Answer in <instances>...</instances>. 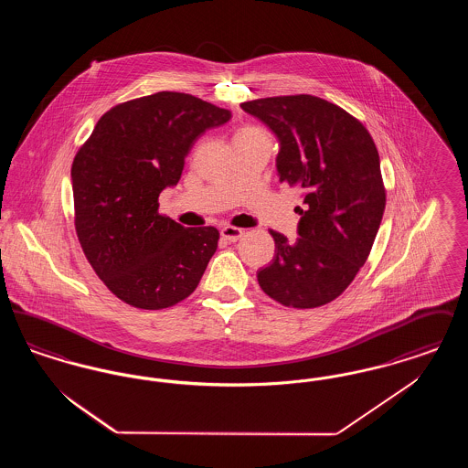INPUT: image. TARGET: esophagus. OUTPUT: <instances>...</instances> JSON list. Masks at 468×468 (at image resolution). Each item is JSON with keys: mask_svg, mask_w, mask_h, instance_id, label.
Wrapping results in <instances>:
<instances>
[{"mask_svg": "<svg viewBox=\"0 0 468 468\" xmlns=\"http://www.w3.org/2000/svg\"><path fill=\"white\" fill-rule=\"evenodd\" d=\"M242 235H244V231L240 228H235V226H224L221 229V237L228 242H237Z\"/></svg>", "mask_w": 468, "mask_h": 468, "instance_id": "34e87169", "label": "esophagus"}]
</instances>
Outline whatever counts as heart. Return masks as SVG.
<instances>
[{"label": "heart", "instance_id": "obj_1", "mask_svg": "<svg viewBox=\"0 0 468 468\" xmlns=\"http://www.w3.org/2000/svg\"><path fill=\"white\" fill-rule=\"evenodd\" d=\"M249 130H254V128H247V130H242V132H249Z\"/></svg>", "mask_w": 468, "mask_h": 468}]
</instances>
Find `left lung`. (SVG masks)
I'll return each instance as SVG.
<instances>
[{
    "instance_id": "left-lung-1",
    "label": "left lung",
    "mask_w": 468,
    "mask_h": 468,
    "mask_svg": "<svg viewBox=\"0 0 468 468\" xmlns=\"http://www.w3.org/2000/svg\"><path fill=\"white\" fill-rule=\"evenodd\" d=\"M247 113L277 134L279 180L303 193L298 239L270 229L275 256L258 271L270 298L292 309L334 302L355 281L386 207L378 153L349 112L312 94L245 101Z\"/></svg>"
}]
</instances>
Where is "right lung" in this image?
Segmentation results:
<instances>
[{
    "instance_id": "obj_1",
    "label": "right lung",
    "mask_w": 468,
    "mask_h": 468,
    "mask_svg": "<svg viewBox=\"0 0 468 468\" xmlns=\"http://www.w3.org/2000/svg\"><path fill=\"white\" fill-rule=\"evenodd\" d=\"M229 117L197 96L161 90L112 107L75 154L79 242L96 275L128 305L159 311L197 290L219 231L161 216L157 198L177 184L197 138Z\"/></svg>"
}]
</instances>
